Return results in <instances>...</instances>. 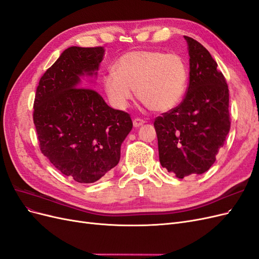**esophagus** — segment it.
Returning <instances> with one entry per match:
<instances>
[{
  "label": "esophagus",
  "instance_id": "1",
  "mask_svg": "<svg viewBox=\"0 0 259 259\" xmlns=\"http://www.w3.org/2000/svg\"><path fill=\"white\" fill-rule=\"evenodd\" d=\"M145 123V121L143 119H139V117H136V119L133 120V124H134L135 127H139Z\"/></svg>",
  "mask_w": 259,
  "mask_h": 259
}]
</instances>
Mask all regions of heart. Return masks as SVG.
I'll list each match as a JSON object with an SVG mask.
<instances>
[{
    "label": "heart",
    "mask_w": 259,
    "mask_h": 259,
    "mask_svg": "<svg viewBox=\"0 0 259 259\" xmlns=\"http://www.w3.org/2000/svg\"><path fill=\"white\" fill-rule=\"evenodd\" d=\"M115 71L104 77L112 105L127 107L137 92L140 101L154 112H167L182 101L188 83V67L182 56L160 51H132L119 58Z\"/></svg>",
    "instance_id": "heart-1"
}]
</instances>
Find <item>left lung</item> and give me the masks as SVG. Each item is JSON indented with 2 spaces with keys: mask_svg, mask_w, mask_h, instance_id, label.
I'll use <instances>...</instances> for the list:
<instances>
[{
  "mask_svg": "<svg viewBox=\"0 0 259 259\" xmlns=\"http://www.w3.org/2000/svg\"><path fill=\"white\" fill-rule=\"evenodd\" d=\"M185 38L190 56L186 96L154 120L161 165L178 178L208 170L230 131L225 76L204 46L192 37Z\"/></svg>",
  "mask_w": 259,
  "mask_h": 259,
  "instance_id": "8db88e82",
  "label": "left lung"
}]
</instances>
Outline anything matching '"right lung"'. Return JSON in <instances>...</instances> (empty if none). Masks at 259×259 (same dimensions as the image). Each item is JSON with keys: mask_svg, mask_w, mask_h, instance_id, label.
I'll use <instances>...</instances> for the list:
<instances>
[{"mask_svg": "<svg viewBox=\"0 0 259 259\" xmlns=\"http://www.w3.org/2000/svg\"><path fill=\"white\" fill-rule=\"evenodd\" d=\"M104 55L103 46L62 52L40 79L33 104L41 152L61 174L81 184L97 182L119 163L121 145L133 127L127 112L109 107L81 83V76L96 74Z\"/></svg>", "mask_w": 259, "mask_h": 259, "instance_id": "1", "label": "right lung"}]
</instances>
